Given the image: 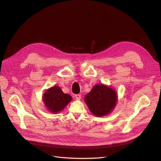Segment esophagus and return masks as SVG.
<instances>
[{
    "label": "esophagus",
    "mask_w": 161,
    "mask_h": 161,
    "mask_svg": "<svg viewBox=\"0 0 161 161\" xmlns=\"http://www.w3.org/2000/svg\"><path fill=\"white\" fill-rule=\"evenodd\" d=\"M75 98L76 99V100H80L81 99V95L80 94H76L75 96Z\"/></svg>",
    "instance_id": "34e87169"
}]
</instances>
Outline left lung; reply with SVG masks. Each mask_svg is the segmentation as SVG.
I'll use <instances>...</instances> for the list:
<instances>
[{
  "label": "left lung",
  "instance_id": "obj_1",
  "mask_svg": "<svg viewBox=\"0 0 161 161\" xmlns=\"http://www.w3.org/2000/svg\"><path fill=\"white\" fill-rule=\"evenodd\" d=\"M117 92L114 88L104 85H95L84 101L91 113L96 117H102L110 114L117 103Z\"/></svg>",
  "mask_w": 161,
  "mask_h": 161
}]
</instances>
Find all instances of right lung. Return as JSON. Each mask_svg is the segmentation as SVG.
I'll use <instances>...</instances> for the list:
<instances>
[{
    "instance_id": "right-lung-1",
    "label": "right lung",
    "mask_w": 161,
    "mask_h": 161,
    "mask_svg": "<svg viewBox=\"0 0 161 161\" xmlns=\"http://www.w3.org/2000/svg\"><path fill=\"white\" fill-rule=\"evenodd\" d=\"M72 99L69 94H64L57 85L47 89L42 95L45 107L50 112L55 114L62 111Z\"/></svg>"
}]
</instances>
